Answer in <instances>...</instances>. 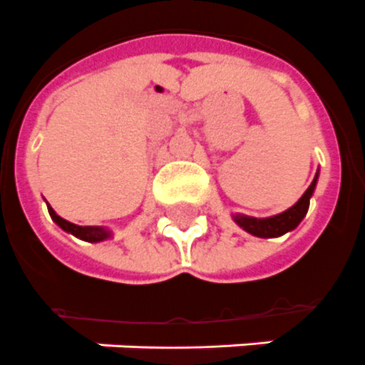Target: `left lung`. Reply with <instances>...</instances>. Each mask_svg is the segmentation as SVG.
<instances>
[{
	"label": "left lung",
	"mask_w": 365,
	"mask_h": 365,
	"mask_svg": "<svg viewBox=\"0 0 365 365\" xmlns=\"http://www.w3.org/2000/svg\"><path fill=\"white\" fill-rule=\"evenodd\" d=\"M314 185H317V177L313 179L311 186H309L305 194L299 197V201L294 207H290L288 211L277 215L271 218H252L245 217V215H237L235 222L245 230V232L252 233L256 237H279L282 233L290 232L298 226L303 220V217L307 215L309 209V200L313 196Z\"/></svg>",
	"instance_id": "1"
}]
</instances>
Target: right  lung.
Returning a JSON list of instances; mask_svg holds the SVG:
<instances>
[{"instance_id":"right-lung-1","label":"right lung","mask_w":365,"mask_h":365,"mask_svg":"<svg viewBox=\"0 0 365 365\" xmlns=\"http://www.w3.org/2000/svg\"><path fill=\"white\" fill-rule=\"evenodd\" d=\"M48 212H51L52 220L60 226L66 232L73 233L75 237L83 239V241H88V243H96V241H103V239L109 237V232L103 228H98V226H77V224L67 222L66 218L58 217L52 207H48Z\"/></svg>"}]
</instances>
